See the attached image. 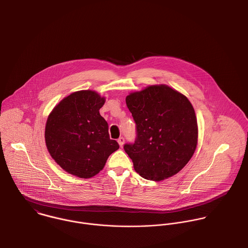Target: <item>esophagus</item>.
Returning <instances> with one entry per match:
<instances>
[{"mask_svg":"<svg viewBox=\"0 0 248 248\" xmlns=\"http://www.w3.org/2000/svg\"><path fill=\"white\" fill-rule=\"evenodd\" d=\"M124 141H125V140H124V138H122V137H120V138L117 140V142H118V144H119V146H120V147H122V146H123Z\"/></svg>","mask_w":248,"mask_h":248,"instance_id":"obj_1","label":"esophagus"}]
</instances>
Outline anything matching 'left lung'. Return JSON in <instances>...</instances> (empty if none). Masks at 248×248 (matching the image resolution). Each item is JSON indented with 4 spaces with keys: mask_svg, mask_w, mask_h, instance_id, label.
Masks as SVG:
<instances>
[{
    "mask_svg": "<svg viewBox=\"0 0 248 248\" xmlns=\"http://www.w3.org/2000/svg\"><path fill=\"white\" fill-rule=\"evenodd\" d=\"M136 122L137 138L124 144L134 168L142 177L162 180L178 173L198 143L194 108L168 86H151L126 97Z\"/></svg>",
    "mask_w": 248,
    "mask_h": 248,
    "instance_id": "left-lung-1",
    "label": "left lung"
}]
</instances>
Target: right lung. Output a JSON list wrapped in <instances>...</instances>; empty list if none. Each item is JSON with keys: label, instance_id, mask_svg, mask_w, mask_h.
I'll list each match as a JSON object with an SVG mask.
<instances>
[{"label": "right lung", "instance_id": "add662e5", "mask_svg": "<svg viewBox=\"0 0 248 248\" xmlns=\"http://www.w3.org/2000/svg\"><path fill=\"white\" fill-rule=\"evenodd\" d=\"M105 98L95 92L71 93L47 117L45 139L52 158L65 171L88 178L98 174L119 145L109 139L99 109Z\"/></svg>", "mask_w": 248, "mask_h": 248}]
</instances>
